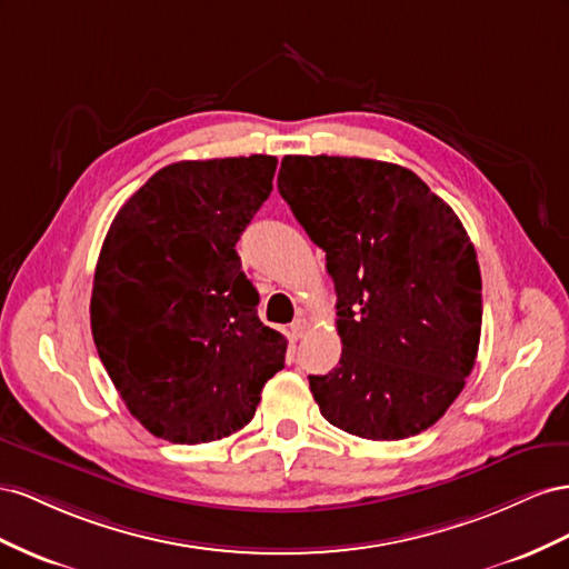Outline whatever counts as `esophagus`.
<instances>
[{
	"label": "esophagus",
	"mask_w": 569,
	"mask_h": 569,
	"mask_svg": "<svg viewBox=\"0 0 569 569\" xmlns=\"http://www.w3.org/2000/svg\"><path fill=\"white\" fill-rule=\"evenodd\" d=\"M305 331H307V319L298 317L293 323H290L288 336H290V340H300L305 336Z\"/></svg>",
	"instance_id": "esophagus-1"
}]
</instances>
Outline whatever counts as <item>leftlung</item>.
I'll list each match as a JSON object with an SVG mask.
<instances>
[{"label": "left lung", "mask_w": 569, "mask_h": 569, "mask_svg": "<svg viewBox=\"0 0 569 569\" xmlns=\"http://www.w3.org/2000/svg\"><path fill=\"white\" fill-rule=\"evenodd\" d=\"M279 192L338 296L343 352L310 377L323 419L367 441L429 429L479 350L481 271L462 221L417 173L377 159L288 154Z\"/></svg>", "instance_id": "obj_1"}]
</instances>
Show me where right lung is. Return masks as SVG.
Wrapping results in <instances>:
<instances>
[{"mask_svg":"<svg viewBox=\"0 0 569 569\" xmlns=\"http://www.w3.org/2000/svg\"><path fill=\"white\" fill-rule=\"evenodd\" d=\"M276 157L176 161L113 217L90 327L131 415L171 443H209L254 417L288 340L257 317L236 242L269 198Z\"/></svg>","mask_w":569,"mask_h":569,"instance_id":"obj_1","label":"right lung"}]
</instances>
